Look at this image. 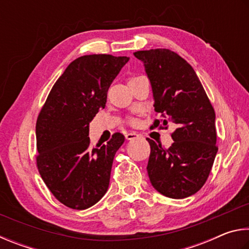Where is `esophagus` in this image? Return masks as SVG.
Instances as JSON below:
<instances>
[{
  "instance_id": "1",
  "label": "esophagus",
  "mask_w": 249,
  "mask_h": 249,
  "mask_svg": "<svg viewBox=\"0 0 249 249\" xmlns=\"http://www.w3.org/2000/svg\"><path fill=\"white\" fill-rule=\"evenodd\" d=\"M141 136L139 133H137V132H134V131H131V132H128L127 134H125V139H127V140H134V139H138V138H140Z\"/></svg>"
}]
</instances>
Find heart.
<instances>
[{
    "label": "heart",
    "mask_w": 249,
    "mask_h": 249,
    "mask_svg": "<svg viewBox=\"0 0 249 249\" xmlns=\"http://www.w3.org/2000/svg\"><path fill=\"white\" fill-rule=\"evenodd\" d=\"M132 124H136V121H134V120H132Z\"/></svg>",
    "instance_id": "1"
}]
</instances>
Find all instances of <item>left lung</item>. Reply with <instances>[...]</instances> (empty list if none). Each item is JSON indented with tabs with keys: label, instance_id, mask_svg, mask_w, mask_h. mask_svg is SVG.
<instances>
[{
	"label": "left lung",
	"instance_id": "1",
	"mask_svg": "<svg viewBox=\"0 0 249 249\" xmlns=\"http://www.w3.org/2000/svg\"><path fill=\"white\" fill-rule=\"evenodd\" d=\"M133 54L144 64L163 125L169 121L177 125L168 149L146 139L150 181L168 198L190 197L207 181L217 152L214 109L193 67L176 52L151 49ZM159 124L155 120L154 127Z\"/></svg>",
	"mask_w": 249,
	"mask_h": 249
}]
</instances>
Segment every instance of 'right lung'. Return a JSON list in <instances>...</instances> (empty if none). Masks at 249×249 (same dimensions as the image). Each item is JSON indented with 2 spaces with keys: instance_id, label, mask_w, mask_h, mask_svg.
<instances>
[{
  "instance_id": "right-lung-1",
  "label": "right lung",
  "mask_w": 249,
  "mask_h": 249,
  "mask_svg": "<svg viewBox=\"0 0 249 249\" xmlns=\"http://www.w3.org/2000/svg\"><path fill=\"white\" fill-rule=\"evenodd\" d=\"M128 56L83 55L54 83L36 124L37 166L61 203L75 210L94 206L106 194L116 152L124 142L115 133L107 144L89 145V122L106 106L109 86Z\"/></svg>"
}]
</instances>
